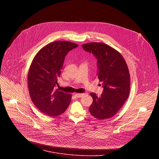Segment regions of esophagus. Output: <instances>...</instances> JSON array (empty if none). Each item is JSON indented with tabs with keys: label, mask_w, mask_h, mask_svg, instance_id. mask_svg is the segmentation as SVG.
<instances>
[{
	"label": "esophagus",
	"mask_w": 159,
	"mask_h": 159,
	"mask_svg": "<svg viewBox=\"0 0 159 159\" xmlns=\"http://www.w3.org/2000/svg\"><path fill=\"white\" fill-rule=\"evenodd\" d=\"M84 95V94H80V93H76V94H75V97H77V98H81V97H82Z\"/></svg>",
	"instance_id": "esophagus-1"
}]
</instances>
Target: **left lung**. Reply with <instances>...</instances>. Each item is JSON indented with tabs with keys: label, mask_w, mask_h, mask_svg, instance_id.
I'll return each instance as SVG.
<instances>
[{
	"label": "left lung",
	"mask_w": 159,
	"mask_h": 159,
	"mask_svg": "<svg viewBox=\"0 0 159 159\" xmlns=\"http://www.w3.org/2000/svg\"><path fill=\"white\" fill-rule=\"evenodd\" d=\"M83 49L92 53L98 60V77L102 82L100 97L90 93L93 102L90 113L102 120L115 116L128 99L130 90V76L127 64L121 53L102 43L82 44Z\"/></svg>",
	"instance_id": "1"
}]
</instances>
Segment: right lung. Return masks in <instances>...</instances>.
Instances as JSON below:
<instances>
[{
	"mask_svg": "<svg viewBox=\"0 0 159 159\" xmlns=\"http://www.w3.org/2000/svg\"><path fill=\"white\" fill-rule=\"evenodd\" d=\"M78 44L66 41L48 44L35 55L31 64L28 84L31 99L43 114L56 116L63 113L72 95L55 89L65 57Z\"/></svg>",
	"mask_w": 159,
	"mask_h": 159,
	"instance_id": "right-lung-1",
	"label": "right lung"
}]
</instances>
